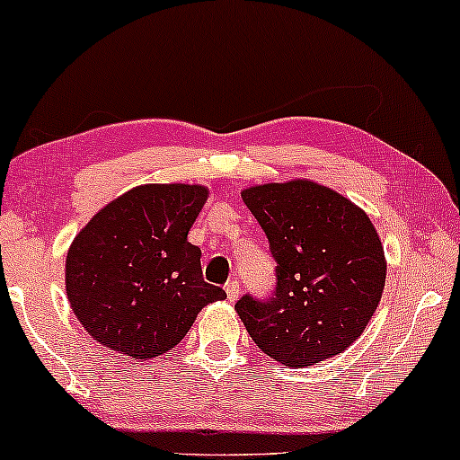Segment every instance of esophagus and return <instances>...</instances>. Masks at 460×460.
Instances as JSON below:
<instances>
[{
    "label": "esophagus",
    "instance_id": "esophagus-1",
    "mask_svg": "<svg viewBox=\"0 0 460 460\" xmlns=\"http://www.w3.org/2000/svg\"><path fill=\"white\" fill-rule=\"evenodd\" d=\"M226 294H228V300L234 302L238 294H241V285H238V281H228L226 283Z\"/></svg>",
    "mask_w": 460,
    "mask_h": 460
}]
</instances>
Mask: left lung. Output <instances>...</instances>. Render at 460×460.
I'll return each mask as SVG.
<instances>
[{"instance_id":"1","label":"left lung","mask_w":460,"mask_h":460,"mask_svg":"<svg viewBox=\"0 0 460 460\" xmlns=\"http://www.w3.org/2000/svg\"><path fill=\"white\" fill-rule=\"evenodd\" d=\"M243 200L268 238L274 289L234 304L268 357L306 367L347 350L383 297L386 261L359 207L313 181L266 183Z\"/></svg>"}]
</instances>
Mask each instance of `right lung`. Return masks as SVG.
I'll return each instance as SVG.
<instances>
[{"instance_id": "add662e5", "label": "right lung", "mask_w": 460, "mask_h": 460, "mask_svg": "<svg viewBox=\"0 0 460 460\" xmlns=\"http://www.w3.org/2000/svg\"><path fill=\"white\" fill-rule=\"evenodd\" d=\"M207 188L150 183L110 202L75 236L65 288L82 327L133 359L171 350L226 291L202 279L188 232Z\"/></svg>"}]
</instances>
